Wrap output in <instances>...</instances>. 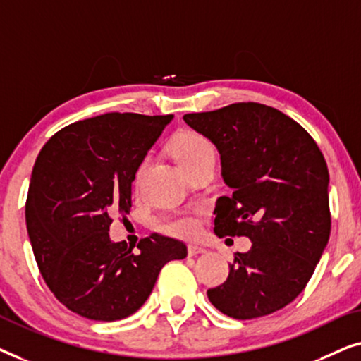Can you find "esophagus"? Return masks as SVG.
Wrapping results in <instances>:
<instances>
[{
    "label": "esophagus",
    "instance_id": "esophagus-1",
    "mask_svg": "<svg viewBox=\"0 0 361 361\" xmlns=\"http://www.w3.org/2000/svg\"><path fill=\"white\" fill-rule=\"evenodd\" d=\"M205 248L204 246H199V245H189L187 246V253H189V256H197V255H202L205 253Z\"/></svg>",
    "mask_w": 361,
    "mask_h": 361
}]
</instances>
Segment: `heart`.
<instances>
[{"label":"heart","mask_w":361,"mask_h":361,"mask_svg":"<svg viewBox=\"0 0 361 361\" xmlns=\"http://www.w3.org/2000/svg\"><path fill=\"white\" fill-rule=\"evenodd\" d=\"M172 151H174L176 161L180 167L189 164V162L195 159H200V157H204L207 154H215L212 142L207 140L204 135L195 131L180 133V135L174 140ZM147 166H149V159H147V157H145V159L137 164L135 172L136 185H140L142 179H145ZM199 216L195 214H189V212L171 216V219H167L164 224H162V228H164L167 233L182 236V238H190V236H194L197 231H199Z\"/></svg>","instance_id":"obj_1"}]
</instances>
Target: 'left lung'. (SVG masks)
Masks as SVG:
<instances>
[{
  "label": "left lung",
  "instance_id": "1",
  "mask_svg": "<svg viewBox=\"0 0 361 361\" xmlns=\"http://www.w3.org/2000/svg\"><path fill=\"white\" fill-rule=\"evenodd\" d=\"M184 121L214 142L233 190L215 205V235L248 236L209 300L228 317H263L286 307L312 278L330 236L329 169L312 136L283 111L233 103Z\"/></svg>",
  "mask_w": 361,
  "mask_h": 361
}]
</instances>
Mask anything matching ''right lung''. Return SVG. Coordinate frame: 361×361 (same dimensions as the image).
Wrapping results in <instances>:
<instances>
[{"instance_id":"right-lung-1","label":"right lung","mask_w":361,"mask_h":361,"mask_svg":"<svg viewBox=\"0 0 361 361\" xmlns=\"http://www.w3.org/2000/svg\"><path fill=\"white\" fill-rule=\"evenodd\" d=\"M172 115L106 113L62 128L39 152L26 200L34 258L52 294L102 322L135 314L171 259L187 246L152 233L137 250L113 243V214H128L140 162Z\"/></svg>"}]
</instances>
